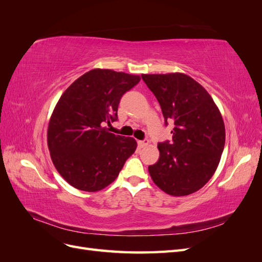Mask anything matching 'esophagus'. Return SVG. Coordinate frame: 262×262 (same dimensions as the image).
I'll list each match as a JSON object with an SVG mask.
<instances>
[{"mask_svg": "<svg viewBox=\"0 0 262 262\" xmlns=\"http://www.w3.org/2000/svg\"><path fill=\"white\" fill-rule=\"evenodd\" d=\"M138 145L140 148H143L145 146L148 145V140H144V141H138Z\"/></svg>", "mask_w": 262, "mask_h": 262, "instance_id": "obj_1", "label": "esophagus"}]
</instances>
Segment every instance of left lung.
<instances>
[{
    "mask_svg": "<svg viewBox=\"0 0 262 262\" xmlns=\"http://www.w3.org/2000/svg\"><path fill=\"white\" fill-rule=\"evenodd\" d=\"M165 119L173 123L171 141L158 143L160 158L148 166L154 184L181 196L201 189L215 172L225 144L224 121L203 86L184 73L143 74Z\"/></svg>",
    "mask_w": 262,
    "mask_h": 262,
    "instance_id": "left-lung-1",
    "label": "left lung"
}]
</instances>
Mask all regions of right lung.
I'll use <instances>...</instances> for the list:
<instances>
[{"label":"right lung","instance_id":"add662e5","mask_svg":"<svg viewBox=\"0 0 262 262\" xmlns=\"http://www.w3.org/2000/svg\"><path fill=\"white\" fill-rule=\"evenodd\" d=\"M140 80L139 75L94 69L62 94L47 139L53 165L71 186L99 191L136 152V140L110 133L106 125L117 121L121 97Z\"/></svg>","mask_w":262,"mask_h":262}]
</instances>
